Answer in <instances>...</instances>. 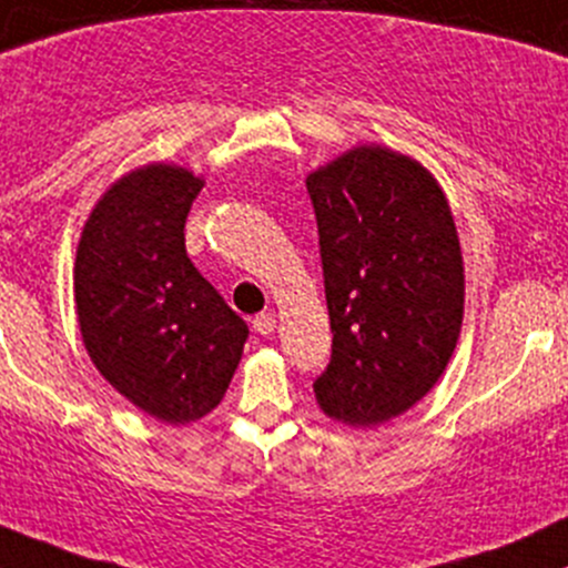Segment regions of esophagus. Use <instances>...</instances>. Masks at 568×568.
I'll list each match as a JSON object with an SVG mask.
<instances>
[{
	"instance_id": "esophagus-1",
	"label": "esophagus",
	"mask_w": 568,
	"mask_h": 568,
	"mask_svg": "<svg viewBox=\"0 0 568 568\" xmlns=\"http://www.w3.org/2000/svg\"><path fill=\"white\" fill-rule=\"evenodd\" d=\"M274 326H277V323H274V315L272 313H261V315L253 317V332L255 334L270 336L274 332Z\"/></svg>"
}]
</instances>
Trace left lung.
<instances>
[{
  "mask_svg": "<svg viewBox=\"0 0 568 568\" xmlns=\"http://www.w3.org/2000/svg\"><path fill=\"white\" fill-rule=\"evenodd\" d=\"M332 317L315 398L372 428L407 413L447 369L464 323V255L450 204L420 161L355 145L307 174Z\"/></svg>",
  "mask_w": 568,
  "mask_h": 568,
  "instance_id": "8db88e82",
  "label": "left lung"
}]
</instances>
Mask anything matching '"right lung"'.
I'll return each mask as SVG.
<instances>
[{
  "instance_id": "right-lung-1",
  "label": "right lung",
  "mask_w": 568,
  "mask_h": 568,
  "mask_svg": "<svg viewBox=\"0 0 568 568\" xmlns=\"http://www.w3.org/2000/svg\"><path fill=\"white\" fill-rule=\"evenodd\" d=\"M204 180L140 166L93 204L74 255V310L93 366L134 407L170 426L221 404L247 326L185 253V217Z\"/></svg>"
}]
</instances>
